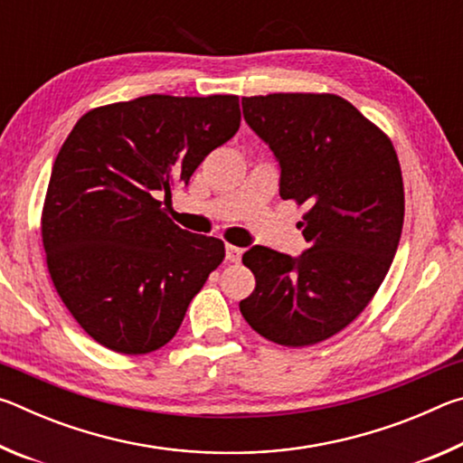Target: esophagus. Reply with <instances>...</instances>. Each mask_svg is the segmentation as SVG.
<instances>
[{"label":"esophagus","instance_id":"esophagus-1","mask_svg":"<svg viewBox=\"0 0 463 463\" xmlns=\"http://www.w3.org/2000/svg\"><path fill=\"white\" fill-rule=\"evenodd\" d=\"M241 255H242V249L232 247V245H226V261H229V263H239L241 261Z\"/></svg>","mask_w":463,"mask_h":463}]
</instances>
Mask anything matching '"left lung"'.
Wrapping results in <instances>:
<instances>
[{
    "label": "left lung",
    "mask_w": 463,
    "mask_h": 463,
    "mask_svg": "<svg viewBox=\"0 0 463 463\" xmlns=\"http://www.w3.org/2000/svg\"><path fill=\"white\" fill-rule=\"evenodd\" d=\"M242 116L279 161L281 200L308 208V249L250 247L242 263L255 289L239 308L265 339L307 347L354 323L386 278L404 222L401 163L392 140L335 93L242 98Z\"/></svg>",
    "instance_id": "obj_1"
}]
</instances>
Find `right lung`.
I'll use <instances>...</instances> for the list:
<instances>
[{
  "mask_svg": "<svg viewBox=\"0 0 463 463\" xmlns=\"http://www.w3.org/2000/svg\"><path fill=\"white\" fill-rule=\"evenodd\" d=\"M241 127L237 96H143L83 114L54 159L43 245L62 304L93 341L143 355L174 339L224 242L171 221L187 185Z\"/></svg>",
  "mask_w": 463,
  "mask_h": 463,
  "instance_id": "obj_1",
  "label": "right lung"
}]
</instances>
